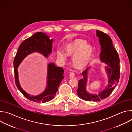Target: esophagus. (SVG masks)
Here are the masks:
<instances>
[{
	"label": "esophagus",
	"mask_w": 132,
	"mask_h": 132,
	"mask_svg": "<svg viewBox=\"0 0 132 132\" xmlns=\"http://www.w3.org/2000/svg\"><path fill=\"white\" fill-rule=\"evenodd\" d=\"M75 76V73L73 72H70V73H69V77L70 78H73Z\"/></svg>",
	"instance_id": "34e87169"
}]
</instances>
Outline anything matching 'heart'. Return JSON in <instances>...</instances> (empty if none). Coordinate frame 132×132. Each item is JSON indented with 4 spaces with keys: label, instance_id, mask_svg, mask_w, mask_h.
<instances>
[{
    "label": "heart",
    "instance_id": "heart-1",
    "mask_svg": "<svg viewBox=\"0 0 132 132\" xmlns=\"http://www.w3.org/2000/svg\"><path fill=\"white\" fill-rule=\"evenodd\" d=\"M66 54L74 56L72 64L75 68L79 69L85 68L91 61L93 48L91 45H87V42L81 39H76L67 45L66 48ZM58 57L62 61H65L67 57L62 51H58Z\"/></svg>",
    "mask_w": 132,
    "mask_h": 132
}]
</instances>
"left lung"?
<instances>
[{
	"label": "left lung",
	"instance_id": "1",
	"mask_svg": "<svg viewBox=\"0 0 132 132\" xmlns=\"http://www.w3.org/2000/svg\"><path fill=\"white\" fill-rule=\"evenodd\" d=\"M97 35L99 37L101 45L100 59L103 62L109 65V67H106V70L108 73L109 85L104 90L100 92L98 95H90L86 90L89 68L86 69L82 72L84 79L79 80L77 92L79 98L87 101H99L108 97L118 84L120 76L119 56L113 45L110 37L99 30H97Z\"/></svg>",
	"mask_w": 132,
	"mask_h": 132
}]
</instances>
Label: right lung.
Here are the masks:
<instances>
[{"instance_id": "right-lung-1", "label": "right lung", "mask_w": 132, "mask_h": 132, "mask_svg": "<svg viewBox=\"0 0 132 132\" xmlns=\"http://www.w3.org/2000/svg\"><path fill=\"white\" fill-rule=\"evenodd\" d=\"M52 42L53 39L50 40L48 36L45 33L41 32H36L20 44L14 59L15 85L26 98L35 102H46L55 97L59 85L64 78L63 69L62 67L56 66L53 63H50L48 66L47 86L41 95L34 97L27 93L21 88L18 80L17 68L25 57L34 52H38L47 57L52 52Z\"/></svg>"}]
</instances>
